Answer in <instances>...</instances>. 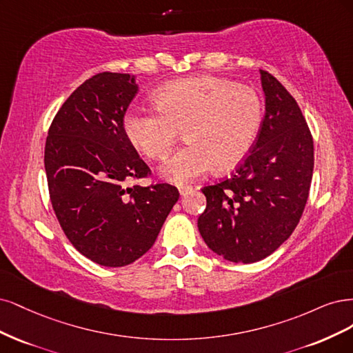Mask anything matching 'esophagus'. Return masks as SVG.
<instances>
[{"instance_id":"1","label":"esophagus","mask_w":353,"mask_h":353,"mask_svg":"<svg viewBox=\"0 0 353 353\" xmlns=\"http://www.w3.org/2000/svg\"><path fill=\"white\" fill-rule=\"evenodd\" d=\"M193 190V188L192 186H180L179 188V192H180V195L181 196H185V195H188L189 192H192Z\"/></svg>"}]
</instances>
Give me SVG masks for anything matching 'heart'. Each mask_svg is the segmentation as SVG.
<instances>
[{
    "mask_svg": "<svg viewBox=\"0 0 353 353\" xmlns=\"http://www.w3.org/2000/svg\"><path fill=\"white\" fill-rule=\"evenodd\" d=\"M158 112L129 110L123 130L129 142L151 160H161L185 132L186 146L161 167V176L185 185L215 167L229 172L251 151L263 119L256 90L221 77L192 76L167 82L154 97Z\"/></svg>",
    "mask_w": 353,
    "mask_h": 353,
    "instance_id": "1",
    "label": "heart"
}]
</instances>
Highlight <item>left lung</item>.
<instances>
[{
    "instance_id": "1",
    "label": "left lung",
    "mask_w": 353,
    "mask_h": 353,
    "mask_svg": "<svg viewBox=\"0 0 353 353\" xmlns=\"http://www.w3.org/2000/svg\"><path fill=\"white\" fill-rule=\"evenodd\" d=\"M265 116L256 141L229 179L202 189L198 229L212 252L251 264L288 241L302 217L314 170V141L298 102L259 70Z\"/></svg>"
}]
</instances>
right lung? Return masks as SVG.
<instances>
[{
  "mask_svg": "<svg viewBox=\"0 0 353 353\" xmlns=\"http://www.w3.org/2000/svg\"><path fill=\"white\" fill-rule=\"evenodd\" d=\"M138 94L134 76L98 73L57 112L45 143L50 198L79 252L104 267H124L154 245L179 199L168 183L129 186L151 170L123 130Z\"/></svg>",
  "mask_w": 353,
  "mask_h": 353,
  "instance_id": "right-lung-1",
  "label": "right lung"
}]
</instances>
